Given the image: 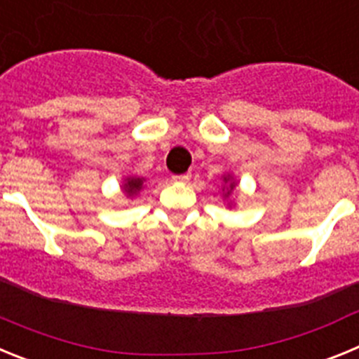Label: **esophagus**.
<instances>
[{
  "label": "esophagus",
  "mask_w": 359,
  "mask_h": 359,
  "mask_svg": "<svg viewBox=\"0 0 359 359\" xmlns=\"http://www.w3.org/2000/svg\"><path fill=\"white\" fill-rule=\"evenodd\" d=\"M190 180V174H180V176H172V182L176 183H187Z\"/></svg>",
  "instance_id": "1"
}]
</instances>
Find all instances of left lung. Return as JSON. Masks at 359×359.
<instances>
[{
	"label": "left lung",
	"mask_w": 359,
	"mask_h": 359,
	"mask_svg": "<svg viewBox=\"0 0 359 359\" xmlns=\"http://www.w3.org/2000/svg\"><path fill=\"white\" fill-rule=\"evenodd\" d=\"M221 180H223V185H221L223 199H226V201H228V207H233V201H231V194H233V190H236L237 182L233 180V176H231L230 172L223 174V176H221Z\"/></svg>",
	"instance_id": "left-lung-1"
}]
</instances>
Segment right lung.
Here are the masks:
<instances>
[{"instance_id":"obj_1","label":"right lung","mask_w":359,"mask_h":359,"mask_svg":"<svg viewBox=\"0 0 359 359\" xmlns=\"http://www.w3.org/2000/svg\"><path fill=\"white\" fill-rule=\"evenodd\" d=\"M144 187H145V177L126 176L122 180V185H120V189H122V192L126 194V198L133 199L140 194L142 190H144Z\"/></svg>"}]
</instances>
